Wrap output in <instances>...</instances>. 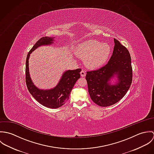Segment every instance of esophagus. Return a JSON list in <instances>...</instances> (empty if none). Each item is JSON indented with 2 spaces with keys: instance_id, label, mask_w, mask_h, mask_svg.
<instances>
[{
  "instance_id": "obj_1",
  "label": "esophagus",
  "mask_w": 154,
  "mask_h": 154,
  "mask_svg": "<svg viewBox=\"0 0 154 154\" xmlns=\"http://www.w3.org/2000/svg\"><path fill=\"white\" fill-rule=\"evenodd\" d=\"M81 76H82V77H84V76H86V72L85 71V70H82L81 72Z\"/></svg>"
}]
</instances>
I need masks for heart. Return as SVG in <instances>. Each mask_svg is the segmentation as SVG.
Returning <instances> with one entry per match:
<instances>
[{"label":"heart","mask_w":154,"mask_h":154,"mask_svg":"<svg viewBox=\"0 0 154 154\" xmlns=\"http://www.w3.org/2000/svg\"><path fill=\"white\" fill-rule=\"evenodd\" d=\"M110 45L96 40L85 41L78 47V54L85 59L86 65L91 69H96L104 65L110 56Z\"/></svg>","instance_id":"1"}]
</instances>
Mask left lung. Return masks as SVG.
<instances>
[{
	"label": "left lung",
	"instance_id": "8db88e82",
	"mask_svg": "<svg viewBox=\"0 0 154 154\" xmlns=\"http://www.w3.org/2000/svg\"><path fill=\"white\" fill-rule=\"evenodd\" d=\"M114 42L113 52L107 64L98 70L88 71L85 77L91 100L101 107H109L119 101L132 84L130 53L117 40L114 38Z\"/></svg>",
	"mask_w": 154,
	"mask_h": 154
}]
</instances>
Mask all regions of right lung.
Segmentation results:
<instances>
[{"instance_id": "1", "label": "right lung", "mask_w": 154, "mask_h": 154, "mask_svg": "<svg viewBox=\"0 0 154 154\" xmlns=\"http://www.w3.org/2000/svg\"><path fill=\"white\" fill-rule=\"evenodd\" d=\"M54 42H55L54 37L41 38L29 51L26 59L25 68L26 84L29 92L39 103L50 109H57L66 103L74 85L81 77L80 72L81 71V69L65 70L57 85L51 89H40L34 85L29 72L30 54L39 47L50 45L54 43Z\"/></svg>"}]
</instances>
